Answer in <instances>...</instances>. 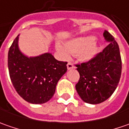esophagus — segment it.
I'll use <instances>...</instances> for the list:
<instances>
[{
    "label": "esophagus",
    "mask_w": 129,
    "mask_h": 129,
    "mask_svg": "<svg viewBox=\"0 0 129 129\" xmlns=\"http://www.w3.org/2000/svg\"><path fill=\"white\" fill-rule=\"evenodd\" d=\"M67 67L68 70H71V69L75 68V67H74V65H73V64H72V62H68L67 64Z\"/></svg>",
    "instance_id": "34e87169"
}]
</instances>
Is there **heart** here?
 I'll list each match as a JSON object with an SVG mask.
<instances>
[{"mask_svg": "<svg viewBox=\"0 0 129 129\" xmlns=\"http://www.w3.org/2000/svg\"><path fill=\"white\" fill-rule=\"evenodd\" d=\"M95 43V37H94L77 38L66 42L64 46L57 44L56 49L63 59H69L72 54L77 55L82 61H89L95 57L98 53Z\"/></svg>", "mask_w": 129, "mask_h": 129, "instance_id": "1", "label": "heart"}]
</instances>
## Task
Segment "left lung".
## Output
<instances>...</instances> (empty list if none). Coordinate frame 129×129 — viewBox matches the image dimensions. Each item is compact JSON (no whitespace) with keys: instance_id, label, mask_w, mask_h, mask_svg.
Returning <instances> with one entry per match:
<instances>
[{"instance_id":"1","label":"left lung","mask_w":129,"mask_h":129,"mask_svg":"<svg viewBox=\"0 0 129 129\" xmlns=\"http://www.w3.org/2000/svg\"><path fill=\"white\" fill-rule=\"evenodd\" d=\"M109 44L103 52L88 62L76 64L80 79L75 87L87 103L98 104L106 101L116 89L121 75L122 62L118 44L107 31L103 33Z\"/></svg>"}]
</instances>
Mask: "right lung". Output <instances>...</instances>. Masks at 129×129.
<instances>
[{
    "label": "right lung",
    "instance_id": "obj_1",
    "mask_svg": "<svg viewBox=\"0 0 129 129\" xmlns=\"http://www.w3.org/2000/svg\"><path fill=\"white\" fill-rule=\"evenodd\" d=\"M18 36L8 54L13 85L26 101L33 104L47 103L54 95L58 81L67 72V62L58 61L50 53L34 57L25 56L18 49Z\"/></svg>",
    "mask_w": 129,
    "mask_h": 129
}]
</instances>
